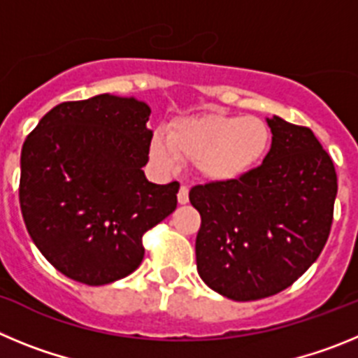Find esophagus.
<instances>
[{
	"instance_id": "esophagus-1",
	"label": "esophagus",
	"mask_w": 358,
	"mask_h": 358,
	"mask_svg": "<svg viewBox=\"0 0 358 358\" xmlns=\"http://www.w3.org/2000/svg\"><path fill=\"white\" fill-rule=\"evenodd\" d=\"M177 201H179V204H186V202H188V188H186V186H181V188H179Z\"/></svg>"
}]
</instances>
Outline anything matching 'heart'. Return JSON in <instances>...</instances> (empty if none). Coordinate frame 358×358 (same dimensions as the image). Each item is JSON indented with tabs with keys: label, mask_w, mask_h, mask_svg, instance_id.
Instances as JSON below:
<instances>
[{
	"label": "heart",
	"mask_w": 358,
	"mask_h": 358,
	"mask_svg": "<svg viewBox=\"0 0 358 358\" xmlns=\"http://www.w3.org/2000/svg\"><path fill=\"white\" fill-rule=\"evenodd\" d=\"M271 141V129L258 116L206 113L173 122L169 136H154L150 157L163 170H173L179 161L195 163L204 181L226 185L260 166Z\"/></svg>",
	"instance_id": "heart-1"
}]
</instances>
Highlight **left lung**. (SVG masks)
Instances as JSON below:
<instances>
[{
    "mask_svg": "<svg viewBox=\"0 0 358 358\" xmlns=\"http://www.w3.org/2000/svg\"><path fill=\"white\" fill-rule=\"evenodd\" d=\"M264 163L226 185H199L197 271L215 292L252 301L285 290L321 255L334 220L337 173L314 132L267 118Z\"/></svg>",
    "mask_w": 358,
    "mask_h": 358,
    "instance_id": "8db88e82",
    "label": "left lung"
}]
</instances>
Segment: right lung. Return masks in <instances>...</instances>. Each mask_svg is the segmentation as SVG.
Wrapping results in <instances>:
<instances>
[{"label": "right lung", "instance_id": "add662e5", "mask_svg": "<svg viewBox=\"0 0 358 358\" xmlns=\"http://www.w3.org/2000/svg\"><path fill=\"white\" fill-rule=\"evenodd\" d=\"M150 107L96 94L53 107L21 150L19 204L31 240L64 276L107 285L140 267L141 238L177 208L179 182L145 177Z\"/></svg>", "mask_w": 358, "mask_h": 358}]
</instances>
